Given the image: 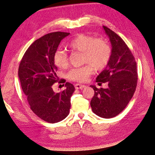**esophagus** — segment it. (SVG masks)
Here are the masks:
<instances>
[{
    "instance_id": "obj_1",
    "label": "esophagus",
    "mask_w": 155,
    "mask_h": 155,
    "mask_svg": "<svg viewBox=\"0 0 155 155\" xmlns=\"http://www.w3.org/2000/svg\"><path fill=\"white\" fill-rule=\"evenodd\" d=\"M86 87L84 84H75V88L76 89H82L83 88Z\"/></svg>"
}]
</instances>
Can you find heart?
Masks as SVG:
<instances>
[{"mask_svg":"<svg viewBox=\"0 0 155 155\" xmlns=\"http://www.w3.org/2000/svg\"><path fill=\"white\" fill-rule=\"evenodd\" d=\"M68 46L73 51L83 52L86 65L73 68L68 71V79L83 82L93 74L94 68L97 71L107 66L111 58V50L107 42L102 39H96L89 35L79 34L68 43ZM53 61L59 68H65L68 65V55L65 51L58 49L54 52Z\"/></svg>","mask_w":155,"mask_h":155,"instance_id":"b5f03b06","label":"heart"}]
</instances>
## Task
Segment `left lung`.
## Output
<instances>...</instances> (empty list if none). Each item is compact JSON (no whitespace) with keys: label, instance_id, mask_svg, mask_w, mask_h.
I'll return each mask as SVG.
<instances>
[{"label":"left lung","instance_id":"obj_1","mask_svg":"<svg viewBox=\"0 0 155 155\" xmlns=\"http://www.w3.org/2000/svg\"><path fill=\"white\" fill-rule=\"evenodd\" d=\"M112 46L111 58L107 66L96 78L98 84L107 82V89L94 90L91 101L93 112L104 118L118 115L124 109L134 95L137 85V66L134 57L120 37L103 26Z\"/></svg>","mask_w":155,"mask_h":155}]
</instances>
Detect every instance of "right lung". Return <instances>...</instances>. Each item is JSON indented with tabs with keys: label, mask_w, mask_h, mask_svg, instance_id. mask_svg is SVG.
<instances>
[{
	"label": "right lung",
	"mask_w": 155,
	"mask_h": 155,
	"mask_svg": "<svg viewBox=\"0 0 155 155\" xmlns=\"http://www.w3.org/2000/svg\"><path fill=\"white\" fill-rule=\"evenodd\" d=\"M69 35L54 32L37 39L25 51L18 67L21 88L30 109L38 117L50 123H58L68 115L71 97L75 91L74 86L65 80L59 81L66 82L65 89L59 93L53 89V84L59 80L54 53L61 40Z\"/></svg>",
	"instance_id": "obj_1"
}]
</instances>
